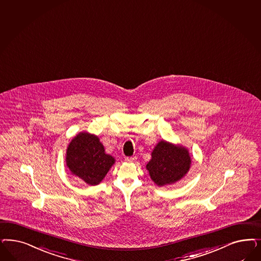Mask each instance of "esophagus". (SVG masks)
<instances>
[{
    "instance_id": "34e87169",
    "label": "esophagus",
    "mask_w": 261,
    "mask_h": 261,
    "mask_svg": "<svg viewBox=\"0 0 261 261\" xmlns=\"http://www.w3.org/2000/svg\"><path fill=\"white\" fill-rule=\"evenodd\" d=\"M135 160H136V158H134V156L126 158V162H135Z\"/></svg>"
}]
</instances>
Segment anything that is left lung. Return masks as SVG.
<instances>
[{"mask_svg":"<svg viewBox=\"0 0 261 261\" xmlns=\"http://www.w3.org/2000/svg\"><path fill=\"white\" fill-rule=\"evenodd\" d=\"M191 167L189 151L179 144L161 140L151 151V159L146 165L151 180L158 186L176 184Z\"/></svg>","mask_w":261,"mask_h":261,"instance_id":"8db88e82","label":"left lung"}]
</instances>
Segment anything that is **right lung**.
Masks as SVG:
<instances>
[{
    "label": "right lung",
    "mask_w": 261,
    "mask_h": 261,
    "mask_svg": "<svg viewBox=\"0 0 261 261\" xmlns=\"http://www.w3.org/2000/svg\"><path fill=\"white\" fill-rule=\"evenodd\" d=\"M65 161L71 174L89 185H99L115 163L114 158L106 153L99 137L87 132L71 140Z\"/></svg>",
    "instance_id": "right-lung-1"
}]
</instances>
